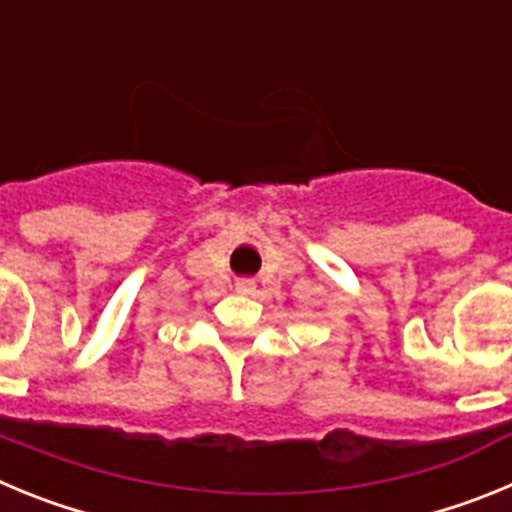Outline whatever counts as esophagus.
Wrapping results in <instances>:
<instances>
[{"label": "esophagus", "instance_id": "esophagus-1", "mask_svg": "<svg viewBox=\"0 0 512 512\" xmlns=\"http://www.w3.org/2000/svg\"><path fill=\"white\" fill-rule=\"evenodd\" d=\"M253 289H256L253 279H238L235 282V292H241V295H253Z\"/></svg>", "mask_w": 512, "mask_h": 512}]
</instances>
